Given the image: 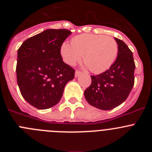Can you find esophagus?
<instances>
[{
	"mask_svg": "<svg viewBox=\"0 0 152 152\" xmlns=\"http://www.w3.org/2000/svg\"><path fill=\"white\" fill-rule=\"evenodd\" d=\"M80 75H81V72H79V71H76V72H75V77H78V76H80Z\"/></svg>",
	"mask_w": 152,
	"mask_h": 152,
	"instance_id": "34e87169",
	"label": "esophagus"
}]
</instances>
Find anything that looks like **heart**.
Here are the masks:
<instances>
[{
    "label": "heart",
    "instance_id": "1",
    "mask_svg": "<svg viewBox=\"0 0 152 152\" xmlns=\"http://www.w3.org/2000/svg\"><path fill=\"white\" fill-rule=\"evenodd\" d=\"M118 44L110 36L81 34L72 39V45L64 42L61 55L64 62L74 65L81 59L93 73L100 74L110 68L118 55Z\"/></svg>",
    "mask_w": 152,
    "mask_h": 152
}]
</instances>
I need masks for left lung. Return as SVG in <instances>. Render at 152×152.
<instances>
[{
    "label": "left lung",
    "instance_id": "obj_1",
    "mask_svg": "<svg viewBox=\"0 0 152 152\" xmlns=\"http://www.w3.org/2000/svg\"><path fill=\"white\" fill-rule=\"evenodd\" d=\"M114 39L119 49L116 60L103 73L91 75V84L84 93L91 106L103 110H110L123 103L134 85L135 65L132 52L124 42Z\"/></svg>",
    "mask_w": 152,
    "mask_h": 152
}]
</instances>
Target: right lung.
Listing matches in <instances>:
<instances>
[{
  "label": "right lung",
  "instance_id": "obj_1",
  "mask_svg": "<svg viewBox=\"0 0 152 152\" xmlns=\"http://www.w3.org/2000/svg\"><path fill=\"white\" fill-rule=\"evenodd\" d=\"M72 32L45 29L24 41L17 51L16 72L23 97L39 110L56 105L75 70L63 61L60 49Z\"/></svg>",
  "mask_w": 152,
  "mask_h": 152
}]
</instances>
